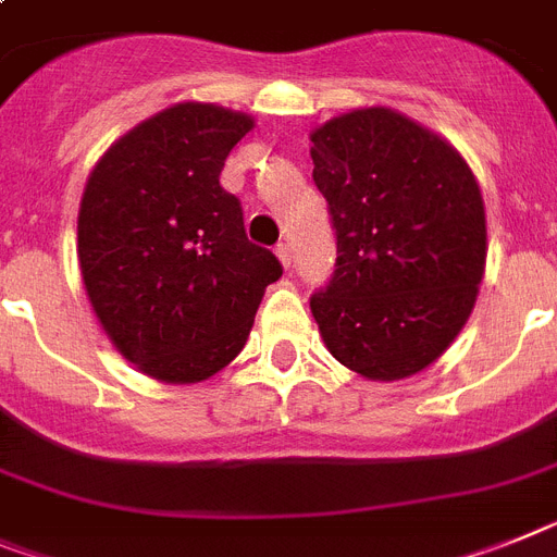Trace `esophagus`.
I'll return each mask as SVG.
<instances>
[{
    "label": "esophagus",
    "instance_id": "obj_1",
    "mask_svg": "<svg viewBox=\"0 0 557 557\" xmlns=\"http://www.w3.org/2000/svg\"><path fill=\"white\" fill-rule=\"evenodd\" d=\"M275 256H278V261L289 270V264H293V253H289L287 242H278V245H275Z\"/></svg>",
    "mask_w": 557,
    "mask_h": 557
}]
</instances>
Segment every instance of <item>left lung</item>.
Here are the masks:
<instances>
[{"label":"left lung","mask_w":557,"mask_h":557,"mask_svg":"<svg viewBox=\"0 0 557 557\" xmlns=\"http://www.w3.org/2000/svg\"><path fill=\"white\" fill-rule=\"evenodd\" d=\"M337 261L310 310L337 363L406 380L445 355L476 307L487 264L484 199L454 143L392 107L310 132Z\"/></svg>","instance_id":"left-lung-1"}]
</instances>
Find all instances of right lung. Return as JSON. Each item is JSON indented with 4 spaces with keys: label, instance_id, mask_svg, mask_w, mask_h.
Listing matches in <instances>:
<instances>
[{
    "label": "right lung",
    "instance_id": "obj_1",
    "mask_svg": "<svg viewBox=\"0 0 557 557\" xmlns=\"http://www.w3.org/2000/svg\"><path fill=\"white\" fill-rule=\"evenodd\" d=\"M256 121L180 101L117 137L89 171L78 268L101 330L137 372L202 383L247 344L282 264L247 242L239 199L220 185Z\"/></svg>",
    "mask_w": 557,
    "mask_h": 557
}]
</instances>
